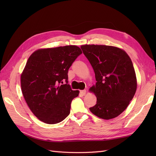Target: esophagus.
I'll list each match as a JSON object with an SVG mask.
<instances>
[{"label":"esophagus","instance_id":"esophagus-1","mask_svg":"<svg viewBox=\"0 0 156 156\" xmlns=\"http://www.w3.org/2000/svg\"><path fill=\"white\" fill-rule=\"evenodd\" d=\"M86 92H87L86 90H81V91H80V94H81L82 96H84V95H85Z\"/></svg>","mask_w":156,"mask_h":156}]
</instances>
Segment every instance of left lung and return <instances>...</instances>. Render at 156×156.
I'll list each match as a JSON object with an SVG mask.
<instances>
[{"instance_id":"8db88e82","label":"left lung","mask_w":156,"mask_h":156,"mask_svg":"<svg viewBox=\"0 0 156 156\" xmlns=\"http://www.w3.org/2000/svg\"><path fill=\"white\" fill-rule=\"evenodd\" d=\"M81 48L92 66L96 83L90 90L97 98L90 110L104 120L116 118L129 105L136 90L133 63L126 52L116 47L84 45Z\"/></svg>"}]
</instances>
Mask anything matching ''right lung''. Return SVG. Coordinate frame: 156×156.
Masks as SVG:
<instances>
[{"mask_svg":"<svg viewBox=\"0 0 156 156\" xmlns=\"http://www.w3.org/2000/svg\"><path fill=\"white\" fill-rule=\"evenodd\" d=\"M81 54L79 47L66 45L38 49L28 59L21 76L22 93L33 114L44 123H59L69 115L79 92L68 84V69Z\"/></svg>","mask_w":156,"mask_h":156,"instance_id":"1","label":"right lung"}]
</instances>
